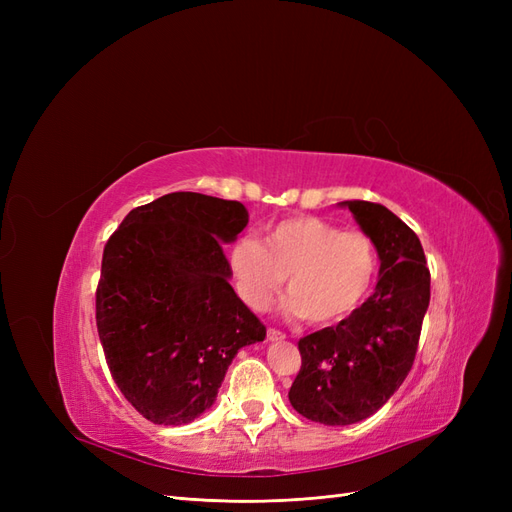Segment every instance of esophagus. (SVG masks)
Segmentation results:
<instances>
[{"label":"esophagus","mask_w":512,"mask_h":512,"mask_svg":"<svg viewBox=\"0 0 512 512\" xmlns=\"http://www.w3.org/2000/svg\"><path fill=\"white\" fill-rule=\"evenodd\" d=\"M267 339L269 342H280V339H286V335L282 333V331H277V329H267Z\"/></svg>","instance_id":"1"}]
</instances>
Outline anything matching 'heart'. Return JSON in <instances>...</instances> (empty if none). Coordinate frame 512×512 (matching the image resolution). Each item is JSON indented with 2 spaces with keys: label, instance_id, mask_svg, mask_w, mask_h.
Here are the masks:
<instances>
[{
  "label": "heart",
  "instance_id": "obj_1",
  "mask_svg": "<svg viewBox=\"0 0 512 512\" xmlns=\"http://www.w3.org/2000/svg\"><path fill=\"white\" fill-rule=\"evenodd\" d=\"M239 297L265 309L288 275L286 309L314 324L350 316L378 269L376 243L363 230H342L320 218H290L265 230V243L241 237L228 252Z\"/></svg>",
  "mask_w": 512,
  "mask_h": 512
}]
</instances>
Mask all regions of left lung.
Instances as JSON below:
<instances>
[{
    "mask_svg": "<svg viewBox=\"0 0 512 512\" xmlns=\"http://www.w3.org/2000/svg\"><path fill=\"white\" fill-rule=\"evenodd\" d=\"M342 207L376 243L380 280L348 318L299 339L301 369L288 393L299 414L331 427L378 412L406 380L431 280L421 241L393 211L367 200H346Z\"/></svg>",
    "mask_w": 512,
    "mask_h": 512,
    "instance_id": "obj_1",
    "label": "left lung"
}]
</instances>
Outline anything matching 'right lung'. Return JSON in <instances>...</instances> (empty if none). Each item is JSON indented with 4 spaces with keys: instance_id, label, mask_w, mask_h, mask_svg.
<instances>
[{
    "instance_id": "1",
    "label": "right lung",
    "mask_w": 512,
    "mask_h": 512,
    "mask_svg": "<svg viewBox=\"0 0 512 512\" xmlns=\"http://www.w3.org/2000/svg\"><path fill=\"white\" fill-rule=\"evenodd\" d=\"M247 218L237 200L173 192L132 209L104 245L98 335L119 391L151 423H192L235 354L267 335L222 250Z\"/></svg>"
}]
</instances>
